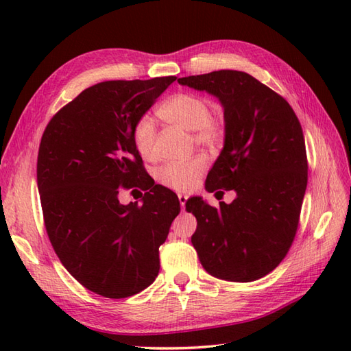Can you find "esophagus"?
<instances>
[{
    "label": "esophagus",
    "mask_w": 351,
    "mask_h": 351,
    "mask_svg": "<svg viewBox=\"0 0 351 351\" xmlns=\"http://www.w3.org/2000/svg\"><path fill=\"white\" fill-rule=\"evenodd\" d=\"M178 199H180V204H181V208L184 210V206H185V204H187V199H189V196L187 195H178Z\"/></svg>",
    "instance_id": "34e87169"
}]
</instances>
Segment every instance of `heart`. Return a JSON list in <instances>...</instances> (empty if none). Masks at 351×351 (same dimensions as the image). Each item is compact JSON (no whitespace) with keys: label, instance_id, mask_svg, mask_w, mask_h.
<instances>
[{"label":"heart","instance_id":"heart-1","mask_svg":"<svg viewBox=\"0 0 351 351\" xmlns=\"http://www.w3.org/2000/svg\"><path fill=\"white\" fill-rule=\"evenodd\" d=\"M211 107L204 96L189 92L176 93L160 107L158 113L164 121L193 132L195 143L204 147H217L225 138V123L220 117L210 114ZM156 130L149 116H141L132 128V143L141 158L154 160ZM206 161L195 156L187 161L169 162L158 171V181L164 187L175 191H190L204 175Z\"/></svg>","mask_w":351,"mask_h":351}]
</instances>
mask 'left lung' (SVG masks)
<instances>
[{
  "mask_svg": "<svg viewBox=\"0 0 351 351\" xmlns=\"http://www.w3.org/2000/svg\"><path fill=\"white\" fill-rule=\"evenodd\" d=\"M215 96L225 114V145L205 189L234 190L219 208L191 197V237L200 264L214 278L252 282L285 258L299 226L308 184L302 125L280 95L240 71H214L178 80Z\"/></svg>",
  "mask_w": 351,
  "mask_h": 351,
  "instance_id": "obj_1",
  "label": "left lung"
}]
</instances>
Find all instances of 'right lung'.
Here are the masks:
<instances>
[{
	"instance_id": "obj_1",
	"label": "right lung",
	"mask_w": 351,
	"mask_h": 351,
	"mask_svg": "<svg viewBox=\"0 0 351 351\" xmlns=\"http://www.w3.org/2000/svg\"><path fill=\"white\" fill-rule=\"evenodd\" d=\"M176 77L104 81L51 119L37 155L45 228L81 285L108 299L140 293L160 271V245L181 211L173 191L149 181L132 128ZM149 189L142 205L122 188Z\"/></svg>"
}]
</instances>
